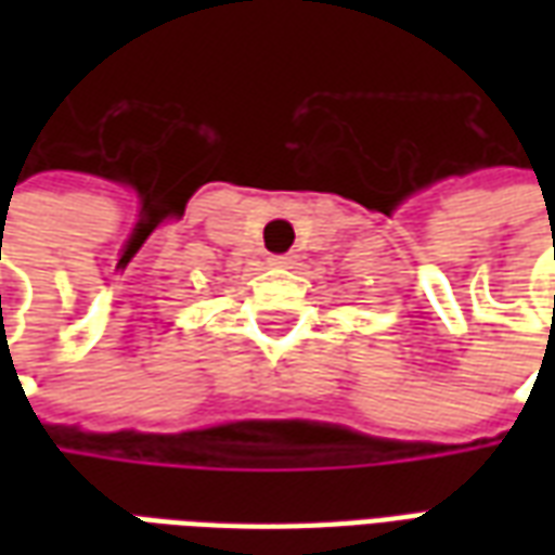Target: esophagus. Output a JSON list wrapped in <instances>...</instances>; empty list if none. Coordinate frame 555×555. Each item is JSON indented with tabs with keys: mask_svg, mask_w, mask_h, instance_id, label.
Here are the masks:
<instances>
[{
	"mask_svg": "<svg viewBox=\"0 0 555 555\" xmlns=\"http://www.w3.org/2000/svg\"><path fill=\"white\" fill-rule=\"evenodd\" d=\"M270 264L291 267V264H294V255H273V258H270Z\"/></svg>",
	"mask_w": 555,
	"mask_h": 555,
	"instance_id": "obj_1",
	"label": "esophagus"
}]
</instances>
